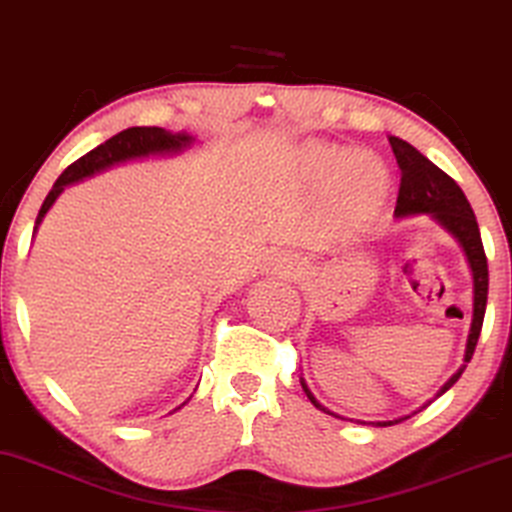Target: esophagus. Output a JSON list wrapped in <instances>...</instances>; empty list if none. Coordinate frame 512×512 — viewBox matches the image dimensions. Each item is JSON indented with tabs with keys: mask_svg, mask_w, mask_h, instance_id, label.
<instances>
[{
	"mask_svg": "<svg viewBox=\"0 0 512 512\" xmlns=\"http://www.w3.org/2000/svg\"><path fill=\"white\" fill-rule=\"evenodd\" d=\"M268 270L274 274H293L298 270V263L291 254H272L268 258Z\"/></svg>",
	"mask_w": 512,
	"mask_h": 512,
	"instance_id": "obj_1",
	"label": "esophagus"
}]
</instances>
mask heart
Masks as SVG:
<instances>
[{
    "mask_svg": "<svg viewBox=\"0 0 512 512\" xmlns=\"http://www.w3.org/2000/svg\"><path fill=\"white\" fill-rule=\"evenodd\" d=\"M300 166L316 187H335L337 196L353 212L369 214L383 203L390 177L369 154H353L335 145H307Z\"/></svg>",
    "mask_w": 512,
    "mask_h": 512,
    "instance_id": "b5f03b06",
    "label": "heart"
}]
</instances>
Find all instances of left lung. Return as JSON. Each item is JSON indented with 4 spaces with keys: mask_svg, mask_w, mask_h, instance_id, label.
<instances>
[{
    "mask_svg": "<svg viewBox=\"0 0 512 512\" xmlns=\"http://www.w3.org/2000/svg\"><path fill=\"white\" fill-rule=\"evenodd\" d=\"M390 147L392 152H395L399 170H402V182H399L395 214L397 217L429 214L434 221H439V224L459 242V247L464 249V256L466 261H469V268L473 274V318H471L469 339H466L464 365L459 367L446 383H443V388L439 392H436V397H441L443 392L453 388L459 376H462V372L466 369V362L473 358V351H476L480 330H483V318H485V307H487V284H490V279H487V258H485L483 240H480L476 214H473L464 191L457 187L453 177L443 173V170L439 166H434L425 154H420L416 147L409 145L402 138L390 136ZM300 383H302V390L307 392L309 402L314 404L316 409L330 413L323 404H318V399L314 395H311L305 379H300ZM422 409H425V406H422ZM330 416H335V413H330ZM406 418L411 416L376 422V427L397 425V422H402Z\"/></svg>",
    "mask_w": 512,
    "mask_h": 512,
    "instance_id": "1",
    "label": "left lung"
}]
</instances>
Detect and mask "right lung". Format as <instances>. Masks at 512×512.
I'll return each instance as SVG.
<instances>
[{"label":"right lung","instance_id":"1","mask_svg":"<svg viewBox=\"0 0 512 512\" xmlns=\"http://www.w3.org/2000/svg\"><path fill=\"white\" fill-rule=\"evenodd\" d=\"M194 140H196L194 136H189V133L184 131L170 133L161 127H131V129L120 131L117 136L108 138L106 143L94 147L92 152H87L85 157L73 161V164L57 177V182L53 184V189H50V194L41 205L34 231L39 228L43 217H46V212L53 207L59 194H62L69 184L85 180V177H92L96 173H101V170L124 164V161H131V159L157 157V154H177L187 150Z\"/></svg>","mask_w":512,"mask_h":512}]
</instances>
